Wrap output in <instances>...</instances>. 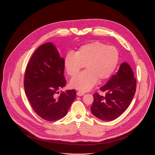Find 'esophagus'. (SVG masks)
Returning a JSON list of instances; mask_svg holds the SVG:
<instances>
[{
  "instance_id": "1",
  "label": "esophagus",
  "mask_w": 155,
  "mask_h": 155,
  "mask_svg": "<svg viewBox=\"0 0 155 155\" xmlns=\"http://www.w3.org/2000/svg\"><path fill=\"white\" fill-rule=\"evenodd\" d=\"M77 95H78V96H82V95H84L85 94V92H82V91H78V92H77Z\"/></svg>"
}]
</instances>
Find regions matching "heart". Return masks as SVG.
Returning a JSON list of instances; mask_svg holds the SVG:
<instances>
[{
	"label": "heart",
	"mask_w": 155,
	"mask_h": 155,
	"mask_svg": "<svg viewBox=\"0 0 155 155\" xmlns=\"http://www.w3.org/2000/svg\"><path fill=\"white\" fill-rule=\"evenodd\" d=\"M119 60L117 49L94 41L81 46L77 50L68 52L64 57L63 66L67 74L75 77L84 66L86 70L71 80V86L87 91L96 84L109 78L115 71Z\"/></svg>",
	"instance_id": "obj_1"
}]
</instances>
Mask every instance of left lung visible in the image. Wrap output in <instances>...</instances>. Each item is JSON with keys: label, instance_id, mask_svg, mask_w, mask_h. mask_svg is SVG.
I'll use <instances>...</instances> for the list:
<instances>
[{"label": "left lung", "instance_id": "1", "mask_svg": "<svg viewBox=\"0 0 155 155\" xmlns=\"http://www.w3.org/2000/svg\"><path fill=\"white\" fill-rule=\"evenodd\" d=\"M136 80L129 64H120L118 71L100 90L105 95L95 93L91 112L96 117L103 120H112L117 118L129 106L134 96Z\"/></svg>", "mask_w": 155, "mask_h": 155}]
</instances>
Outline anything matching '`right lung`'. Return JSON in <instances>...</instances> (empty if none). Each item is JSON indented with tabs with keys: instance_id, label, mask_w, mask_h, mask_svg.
I'll use <instances>...</instances> for the list:
<instances>
[{
	"instance_id": "add662e5",
	"label": "right lung",
	"mask_w": 155,
	"mask_h": 155,
	"mask_svg": "<svg viewBox=\"0 0 155 155\" xmlns=\"http://www.w3.org/2000/svg\"><path fill=\"white\" fill-rule=\"evenodd\" d=\"M63 60L51 43L43 44L32 55L24 75V90L32 109L48 121L66 116L76 97L74 89L58 95L67 83Z\"/></svg>"
}]
</instances>
